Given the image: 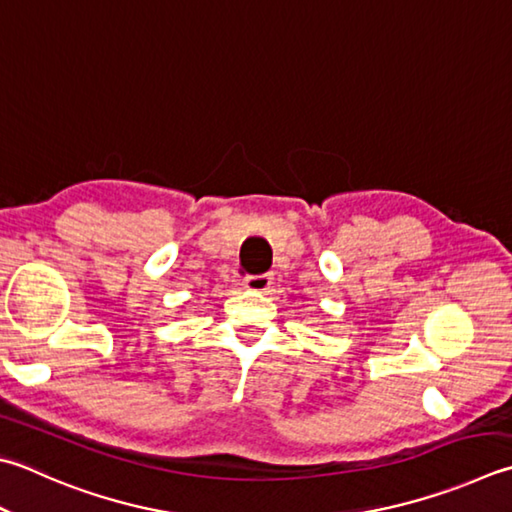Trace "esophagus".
I'll return each mask as SVG.
<instances>
[{
    "label": "esophagus",
    "instance_id": "esophagus-1",
    "mask_svg": "<svg viewBox=\"0 0 512 512\" xmlns=\"http://www.w3.org/2000/svg\"><path fill=\"white\" fill-rule=\"evenodd\" d=\"M272 281H274L272 274H256V276H245L243 285L247 289H252V292H267Z\"/></svg>",
    "mask_w": 512,
    "mask_h": 512
}]
</instances>
